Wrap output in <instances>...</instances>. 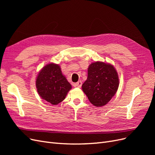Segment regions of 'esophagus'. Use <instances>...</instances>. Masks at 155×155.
I'll list each match as a JSON object with an SVG mask.
<instances>
[{
  "label": "esophagus",
  "instance_id": "34e87169",
  "mask_svg": "<svg viewBox=\"0 0 155 155\" xmlns=\"http://www.w3.org/2000/svg\"><path fill=\"white\" fill-rule=\"evenodd\" d=\"M81 85H82V82L81 81H79L77 83H73V86L74 87H81Z\"/></svg>",
  "mask_w": 155,
  "mask_h": 155
}]
</instances>
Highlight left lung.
Returning <instances> with one entry per match:
<instances>
[{
	"instance_id": "obj_1",
	"label": "left lung",
	"mask_w": 155,
	"mask_h": 155,
	"mask_svg": "<svg viewBox=\"0 0 155 155\" xmlns=\"http://www.w3.org/2000/svg\"><path fill=\"white\" fill-rule=\"evenodd\" d=\"M118 86V75L114 67L110 64L97 61L89 65L88 77L82 89L92 105L102 107L114 96Z\"/></svg>"
}]
</instances>
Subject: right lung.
<instances>
[{
	"label": "right lung",
	"mask_w": 155,
	"mask_h": 155,
	"mask_svg": "<svg viewBox=\"0 0 155 155\" xmlns=\"http://www.w3.org/2000/svg\"><path fill=\"white\" fill-rule=\"evenodd\" d=\"M36 88L42 99L51 105H58L64 100L72 86L62 74L59 65L50 63L38 74Z\"/></svg>",
	"instance_id": "obj_1"
}]
</instances>
